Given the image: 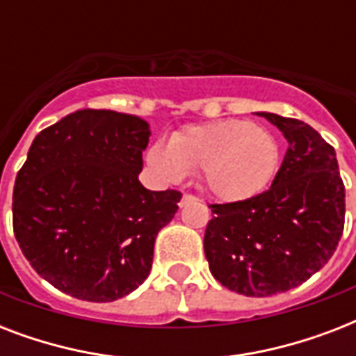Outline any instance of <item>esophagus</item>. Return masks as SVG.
<instances>
[{
    "instance_id": "obj_1",
    "label": "esophagus",
    "mask_w": 356,
    "mask_h": 356,
    "mask_svg": "<svg viewBox=\"0 0 356 356\" xmlns=\"http://www.w3.org/2000/svg\"><path fill=\"white\" fill-rule=\"evenodd\" d=\"M197 201V197L192 194H184L183 197H181V203H179V207H186V205H192V203H195Z\"/></svg>"
}]
</instances>
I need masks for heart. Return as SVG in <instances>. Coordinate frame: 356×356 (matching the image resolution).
Segmentation results:
<instances>
[{
    "instance_id": "1",
    "label": "heart",
    "mask_w": 356,
    "mask_h": 356,
    "mask_svg": "<svg viewBox=\"0 0 356 356\" xmlns=\"http://www.w3.org/2000/svg\"><path fill=\"white\" fill-rule=\"evenodd\" d=\"M147 162L168 181L203 172L207 190L234 203L251 200L270 184L279 166V144L249 120H220L190 125L173 134L170 144L155 142Z\"/></svg>"
}]
</instances>
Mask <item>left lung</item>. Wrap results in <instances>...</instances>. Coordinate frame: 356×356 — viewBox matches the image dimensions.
Wrapping results in <instances>:
<instances>
[{
	"instance_id": "obj_1",
	"label": "left lung",
	"mask_w": 356,
	"mask_h": 356,
	"mask_svg": "<svg viewBox=\"0 0 356 356\" xmlns=\"http://www.w3.org/2000/svg\"><path fill=\"white\" fill-rule=\"evenodd\" d=\"M288 140L273 183L251 200L211 205L205 257L223 286L268 298L303 284L337 251L346 188L334 147L301 120L259 113Z\"/></svg>"
}]
</instances>
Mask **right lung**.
I'll use <instances>...</instances> for the list:
<instances>
[{"mask_svg":"<svg viewBox=\"0 0 356 356\" xmlns=\"http://www.w3.org/2000/svg\"><path fill=\"white\" fill-rule=\"evenodd\" d=\"M149 125L85 108L40 131L16 175L14 236L33 270L72 298L107 303L147 279L181 192L138 181Z\"/></svg>","mask_w":356,"mask_h":356,"instance_id":"add662e5","label":"right lung"}]
</instances>
